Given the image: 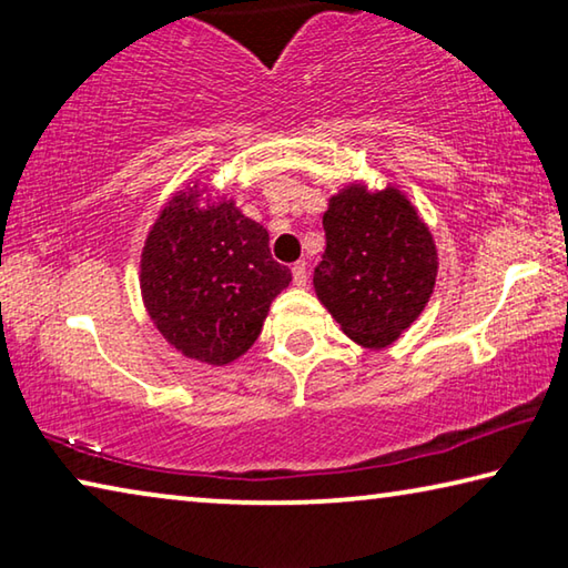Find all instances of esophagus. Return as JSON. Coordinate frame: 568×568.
<instances>
[{"instance_id": "obj_1", "label": "esophagus", "mask_w": 568, "mask_h": 568, "mask_svg": "<svg viewBox=\"0 0 568 568\" xmlns=\"http://www.w3.org/2000/svg\"><path fill=\"white\" fill-rule=\"evenodd\" d=\"M291 271H293V283L303 287L307 283V263L297 261V263H293Z\"/></svg>"}]
</instances>
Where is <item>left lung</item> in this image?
I'll list each match as a JSON object with an SVG mask.
<instances>
[{"label": "left lung", "mask_w": 568, "mask_h": 568, "mask_svg": "<svg viewBox=\"0 0 568 568\" xmlns=\"http://www.w3.org/2000/svg\"><path fill=\"white\" fill-rule=\"evenodd\" d=\"M325 253L315 267L318 301L363 348H386L426 307L436 285L434 235L398 187L361 182L331 197Z\"/></svg>", "instance_id": "obj_1"}]
</instances>
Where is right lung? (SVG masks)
<instances>
[{
	"label": "right lung",
	"instance_id": "1",
	"mask_svg": "<svg viewBox=\"0 0 568 568\" xmlns=\"http://www.w3.org/2000/svg\"><path fill=\"white\" fill-rule=\"evenodd\" d=\"M203 192L195 182L162 207L142 247L140 287L172 348L227 365L257 341L291 271L273 261L261 223L233 200L200 205Z\"/></svg>",
	"mask_w": 568,
	"mask_h": 568
}]
</instances>
